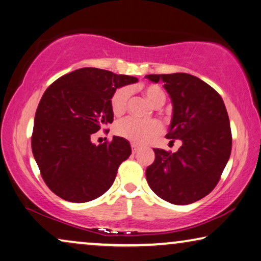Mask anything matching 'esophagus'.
<instances>
[{
  "label": "esophagus",
  "mask_w": 261,
  "mask_h": 261,
  "mask_svg": "<svg viewBox=\"0 0 261 261\" xmlns=\"http://www.w3.org/2000/svg\"><path fill=\"white\" fill-rule=\"evenodd\" d=\"M130 146H132V150H133V153L135 154L136 151L139 150V146H138V144H135V143H132Z\"/></svg>",
  "instance_id": "obj_1"
}]
</instances>
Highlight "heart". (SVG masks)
<instances>
[{
	"label": "heart",
	"instance_id": "1",
	"mask_svg": "<svg viewBox=\"0 0 261 261\" xmlns=\"http://www.w3.org/2000/svg\"><path fill=\"white\" fill-rule=\"evenodd\" d=\"M130 93V87L128 86H121L114 91L111 97V110L114 115L125 113L128 102H129ZM143 94L146 95L148 101L155 107L162 106L166 101V94L156 85L144 87ZM162 130V123L155 119L149 121H141L134 118H126L115 123L114 127V132L118 136L136 144L149 142L150 140L161 134Z\"/></svg>",
	"mask_w": 261,
	"mask_h": 261
}]
</instances>
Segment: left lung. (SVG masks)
<instances>
[{
  "label": "left lung",
  "instance_id": "left-lung-1",
  "mask_svg": "<svg viewBox=\"0 0 261 261\" xmlns=\"http://www.w3.org/2000/svg\"><path fill=\"white\" fill-rule=\"evenodd\" d=\"M164 83L172 102L168 139L181 140L176 153L155 148L147 182L159 197L186 205L205 197L219 182L231 154L230 120L222 97L203 80L188 73L147 74Z\"/></svg>",
  "mask_w": 261,
  "mask_h": 261
}]
</instances>
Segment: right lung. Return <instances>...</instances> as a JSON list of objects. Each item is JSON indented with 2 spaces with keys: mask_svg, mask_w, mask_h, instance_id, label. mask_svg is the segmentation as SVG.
Returning a JSON list of instances; mask_svg holds the SVG:
<instances>
[{
  "mask_svg": "<svg viewBox=\"0 0 261 261\" xmlns=\"http://www.w3.org/2000/svg\"><path fill=\"white\" fill-rule=\"evenodd\" d=\"M138 82L130 75L84 67L58 78L44 92L35 115L31 148L44 182L73 203L95 199L110 189L118 168L132 153L113 136L95 146L92 134L113 122L111 97Z\"/></svg>",
  "mask_w": 261,
  "mask_h": 261,
  "instance_id": "add662e5",
  "label": "right lung"
}]
</instances>
